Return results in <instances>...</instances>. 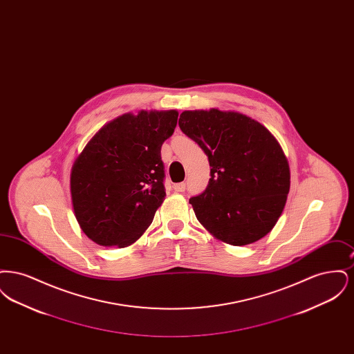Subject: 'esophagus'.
<instances>
[{"instance_id": "34e87169", "label": "esophagus", "mask_w": 354, "mask_h": 354, "mask_svg": "<svg viewBox=\"0 0 354 354\" xmlns=\"http://www.w3.org/2000/svg\"><path fill=\"white\" fill-rule=\"evenodd\" d=\"M174 189L176 191V192H183L185 189V183H178V185H174Z\"/></svg>"}]
</instances>
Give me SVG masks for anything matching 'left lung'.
<instances>
[{
    "label": "left lung",
    "instance_id": "left-lung-1",
    "mask_svg": "<svg viewBox=\"0 0 354 354\" xmlns=\"http://www.w3.org/2000/svg\"><path fill=\"white\" fill-rule=\"evenodd\" d=\"M179 127L208 156L205 191L189 199L203 227L223 243L241 247L268 235L281 216L290 171L277 139L239 111L188 110Z\"/></svg>",
    "mask_w": 354,
    "mask_h": 354
}]
</instances>
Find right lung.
<instances>
[{
	"instance_id": "add662e5",
	"label": "right lung",
	"mask_w": 354,
	"mask_h": 354,
	"mask_svg": "<svg viewBox=\"0 0 354 354\" xmlns=\"http://www.w3.org/2000/svg\"><path fill=\"white\" fill-rule=\"evenodd\" d=\"M176 110H140L107 122L70 171L74 216L103 247L134 244L165 201L160 147L174 133Z\"/></svg>"
}]
</instances>
